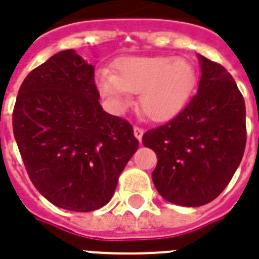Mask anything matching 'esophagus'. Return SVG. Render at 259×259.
<instances>
[{
  "mask_svg": "<svg viewBox=\"0 0 259 259\" xmlns=\"http://www.w3.org/2000/svg\"><path fill=\"white\" fill-rule=\"evenodd\" d=\"M133 133H135V137L139 140V142H142V137H143V133H144V130L142 127H137L135 126V129H133Z\"/></svg>",
  "mask_w": 259,
  "mask_h": 259,
  "instance_id": "obj_1",
  "label": "esophagus"
}]
</instances>
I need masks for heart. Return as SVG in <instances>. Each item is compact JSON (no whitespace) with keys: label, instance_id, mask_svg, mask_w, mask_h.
<instances>
[{"label":"heart","instance_id":"b5f03b06","mask_svg":"<svg viewBox=\"0 0 259 259\" xmlns=\"http://www.w3.org/2000/svg\"><path fill=\"white\" fill-rule=\"evenodd\" d=\"M196 81L193 66L182 57H124L115 63V73L99 70L95 85L113 109L130 104L139 95L140 109L154 122H167L180 113Z\"/></svg>","mask_w":259,"mask_h":259}]
</instances>
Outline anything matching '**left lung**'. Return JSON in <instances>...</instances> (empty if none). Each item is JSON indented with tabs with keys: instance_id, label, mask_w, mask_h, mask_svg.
<instances>
[{
	"instance_id": "1",
	"label": "left lung",
	"mask_w": 259,
	"mask_h": 259,
	"mask_svg": "<svg viewBox=\"0 0 259 259\" xmlns=\"http://www.w3.org/2000/svg\"><path fill=\"white\" fill-rule=\"evenodd\" d=\"M198 94L168 123L148 130L143 144L154 150L153 182L174 205L196 207L229 185L245 148V104L223 66L198 54Z\"/></svg>"
}]
</instances>
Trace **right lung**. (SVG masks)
Returning <instances> with one entry per match:
<instances>
[{
  "instance_id": "add662e5",
  "label": "right lung",
  "mask_w": 259,
  "mask_h": 259,
  "mask_svg": "<svg viewBox=\"0 0 259 259\" xmlns=\"http://www.w3.org/2000/svg\"><path fill=\"white\" fill-rule=\"evenodd\" d=\"M12 126L30 181L66 210L106 205L139 147L132 124L102 109L94 67L73 49L28 74Z\"/></svg>"
}]
</instances>
